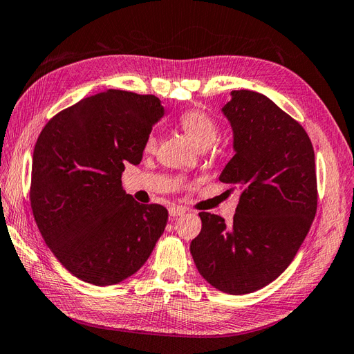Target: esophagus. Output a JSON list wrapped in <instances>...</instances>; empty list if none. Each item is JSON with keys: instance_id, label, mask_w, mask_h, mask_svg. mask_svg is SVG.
Returning a JSON list of instances; mask_svg holds the SVG:
<instances>
[{"instance_id": "esophagus-1", "label": "esophagus", "mask_w": 354, "mask_h": 354, "mask_svg": "<svg viewBox=\"0 0 354 354\" xmlns=\"http://www.w3.org/2000/svg\"><path fill=\"white\" fill-rule=\"evenodd\" d=\"M168 212H169L171 217H178V216H181V214H185L186 209L183 207H178V205H171Z\"/></svg>"}]
</instances>
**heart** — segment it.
<instances>
[{
  "label": "heart",
  "mask_w": 354,
  "mask_h": 354,
  "mask_svg": "<svg viewBox=\"0 0 354 354\" xmlns=\"http://www.w3.org/2000/svg\"><path fill=\"white\" fill-rule=\"evenodd\" d=\"M178 125L183 128V131L194 140L198 146L207 147L216 140L218 133V125L214 121V118L205 111L201 109H189L178 116ZM156 145V137L153 133L147 134L145 140L146 151H152Z\"/></svg>",
  "instance_id": "heart-1"
}]
</instances>
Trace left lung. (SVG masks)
<instances>
[{
    "label": "left lung",
    "instance_id": "8db88e82",
    "mask_svg": "<svg viewBox=\"0 0 354 354\" xmlns=\"http://www.w3.org/2000/svg\"><path fill=\"white\" fill-rule=\"evenodd\" d=\"M221 109L233 130L234 156L220 181L242 194L230 224L199 212L190 243L196 269L218 291L261 289L291 264L317 208L315 151L304 128L264 94L234 90Z\"/></svg>",
    "mask_w": 354,
    "mask_h": 354
}]
</instances>
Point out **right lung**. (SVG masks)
<instances>
[{
	"instance_id": "1",
	"label": "right lung",
	"mask_w": 354,
	"mask_h": 354,
	"mask_svg": "<svg viewBox=\"0 0 354 354\" xmlns=\"http://www.w3.org/2000/svg\"><path fill=\"white\" fill-rule=\"evenodd\" d=\"M162 116L152 94L108 90L42 128L32 158V212L51 252L84 282H122L164 233L167 208L138 203L121 183L125 164H140L146 137Z\"/></svg>"
}]
</instances>
